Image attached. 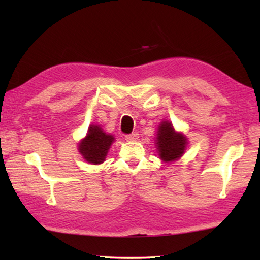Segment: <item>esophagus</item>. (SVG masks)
<instances>
[{
  "label": "esophagus",
  "instance_id": "obj_1",
  "mask_svg": "<svg viewBox=\"0 0 260 260\" xmlns=\"http://www.w3.org/2000/svg\"><path fill=\"white\" fill-rule=\"evenodd\" d=\"M138 139H139V134L136 133V132H134V133H132L129 135H126V140L132 141V142H133V141H136Z\"/></svg>",
  "mask_w": 260,
  "mask_h": 260
}]
</instances>
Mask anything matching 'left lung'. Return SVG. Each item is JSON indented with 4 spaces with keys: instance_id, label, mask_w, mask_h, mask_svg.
Masks as SVG:
<instances>
[{
    "instance_id": "1",
    "label": "left lung",
    "mask_w": 260,
    "mask_h": 260,
    "mask_svg": "<svg viewBox=\"0 0 260 260\" xmlns=\"http://www.w3.org/2000/svg\"><path fill=\"white\" fill-rule=\"evenodd\" d=\"M155 144L161 161L172 162L183 156L188 139L182 132L174 129L172 122L165 119L158 125Z\"/></svg>"
}]
</instances>
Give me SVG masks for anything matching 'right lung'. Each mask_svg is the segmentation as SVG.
I'll return each instance as SVG.
<instances>
[{
	"label": "right lung",
	"instance_id": "add662e5",
	"mask_svg": "<svg viewBox=\"0 0 260 260\" xmlns=\"http://www.w3.org/2000/svg\"><path fill=\"white\" fill-rule=\"evenodd\" d=\"M114 142V136L105 133L100 125L91 124L86 136L78 143V150L86 161L93 165L102 164Z\"/></svg>",
	"mask_w": 260,
	"mask_h": 260
}]
</instances>
